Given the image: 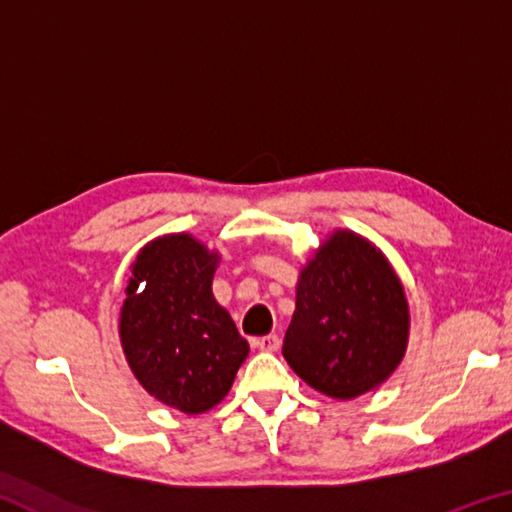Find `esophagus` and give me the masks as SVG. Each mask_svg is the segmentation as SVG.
<instances>
[{"label": "esophagus", "instance_id": "obj_1", "mask_svg": "<svg viewBox=\"0 0 512 512\" xmlns=\"http://www.w3.org/2000/svg\"><path fill=\"white\" fill-rule=\"evenodd\" d=\"M253 345L262 352H277L280 350V339H277L275 334H268V336H262V339H255Z\"/></svg>", "mask_w": 512, "mask_h": 512}]
</instances>
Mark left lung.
<instances>
[{
	"label": "left lung",
	"instance_id": "obj_1",
	"mask_svg": "<svg viewBox=\"0 0 512 512\" xmlns=\"http://www.w3.org/2000/svg\"><path fill=\"white\" fill-rule=\"evenodd\" d=\"M409 329V300L388 257L339 228L300 268L282 354L318 393L354 400L397 370Z\"/></svg>",
	"mask_w": 512,
	"mask_h": 512
}]
</instances>
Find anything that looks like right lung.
<instances>
[{"mask_svg":"<svg viewBox=\"0 0 512 512\" xmlns=\"http://www.w3.org/2000/svg\"><path fill=\"white\" fill-rule=\"evenodd\" d=\"M219 262L216 250L187 232L153 239L131 264L119 311L121 350L135 379L187 415L219 404L250 352L212 293Z\"/></svg>","mask_w":512,"mask_h":512,"instance_id":"obj_1","label":"right lung"}]
</instances>
